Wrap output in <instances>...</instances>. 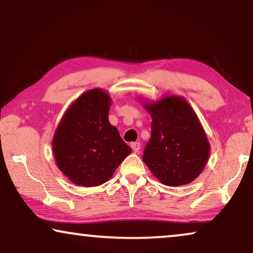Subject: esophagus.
Segmentation results:
<instances>
[{
	"mask_svg": "<svg viewBox=\"0 0 253 253\" xmlns=\"http://www.w3.org/2000/svg\"><path fill=\"white\" fill-rule=\"evenodd\" d=\"M131 149H133L134 152H136V154H138L140 152V149H141V143L140 142H133V143L130 144Z\"/></svg>",
	"mask_w": 253,
	"mask_h": 253,
	"instance_id": "34e87169",
	"label": "esophagus"
}]
</instances>
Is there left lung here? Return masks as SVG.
Returning a JSON list of instances; mask_svg holds the SVG:
<instances>
[{
    "label": "left lung",
    "instance_id": "8db88e82",
    "mask_svg": "<svg viewBox=\"0 0 253 253\" xmlns=\"http://www.w3.org/2000/svg\"><path fill=\"white\" fill-rule=\"evenodd\" d=\"M150 113L151 138L145 145L143 162L163 184L190 183L202 173L210 155V143L191 106L180 96H165L144 102Z\"/></svg>",
    "mask_w": 253,
    "mask_h": 253
}]
</instances>
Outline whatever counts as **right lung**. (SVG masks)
<instances>
[{
  "mask_svg": "<svg viewBox=\"0 0 253 253\" xmlns=\"http://www.w3.org/2000/svg\"><path fill=\"white\" fill-rule=\"evenodd\" d=\"M111 97L99 88L84 92L64 113L52 138L57 166L77 186L106 182L130 154L109 123Z\"/></svg>",
  "mask_w": 253,
  "mask_h": 253,
  "instance_id": "right-lung-1",
  "label": "right lung"
}]
</instances>
